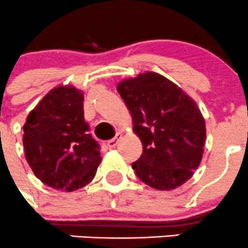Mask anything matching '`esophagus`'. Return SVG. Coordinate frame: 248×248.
Returning <instances> with one entry per match:
<instances>
[{
	"instance_id": "1",
	"label": "esophagus",
	"mask_w": 248,
	"mask_h": 248,
	"mask_svg": "<svg viewBox=\"0 0 248 248\" xmlns=\"http://www.w3.org/2000/svg\"><path fill=\"white\" fill-rule=\"evenodd\" d=\"M117 143H119V137H115V138L108 140V146L112 149V148H115V146L117 145Z\"/></svg>"
}]
</instances>
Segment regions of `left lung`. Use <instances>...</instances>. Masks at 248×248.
<instances>
[{"label":"left lung","mask_w":248,"mask_h":248,"mask_svg":"<svg viewBox=\"0 0 248 248\" xmlns=\"http://www.w3.org/2000/svg\"><path fill=\"white\" fill-rule=\"evenodd\" d=\"M117 92L143 144V154L132 163L137 177L157 190H172L190 179L206 140L205 120L196 103L156 73L124 80Z\"/></svg>","instance_id":"obj_1"}]
</instances>
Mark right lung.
I'll use <instances>...</instances> for the list:
<instances>
[{"label":"right lung","instance_id":"add662e5","mask_svg":"<svg viewBox=\"0 0 248 248\" xmlns=\"http://www.w3.org/2000/svg\"><path fill=\"white\" fill-rule=\"evenodd\" d=\"M83 94L73 86L48 92L24 124L25 157L53 189L74 191L94 178L102 157L83 116Z\"/></svg>","mask_w":248,"mask_h":248}]
</instances>
